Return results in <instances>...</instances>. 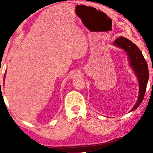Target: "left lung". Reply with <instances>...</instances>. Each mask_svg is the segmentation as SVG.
<instances>
[{
    "instance_id": "obj_1",
    "label": "left lung",
    "mask_w": 153,
    "mask_h": 153,
    "mask_svg": "<svg viewBox=\"0 0 153 153\" xmlns=\"http://www.w3.org/2000/svg\"><path fill=\"white\" fill-rule=\"evenodd\" d=\"M114 46L123 49L128 56L129 66L135 73L139 84V92L137 101L129 111L136 109L141 104L146 92L149 80V69L146 60L138 46L128 38L120 36L113 42Z\"/></svg>"
}]
</instances>
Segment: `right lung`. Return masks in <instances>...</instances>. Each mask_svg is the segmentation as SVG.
I'll use <instances>...</instances> for the list:
<instances>
[{"label": "right lung", "mask_w": 153, "mask_h": 153, "mask_svg": "<svg viewBox=\"0 0 153 153\" xmlns=\"http://www.w3.org/2000/svg\"><path fill=\"white\" fill-rule=\"evenodd\" d=\"M4 77H5V76H4Z\"/></svg>", "instance_id": "add662e5"}]
</instances>
